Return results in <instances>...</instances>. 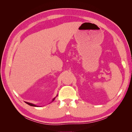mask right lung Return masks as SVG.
Returning a JSON list of instances; mask_svg holds the SVG:
<instances>
[{"mask_svg":"<svg viewBox=\"0 0 132 132\" xmlns=\"http://www.w3.org/2000/svg\"><path fill=\"white\" fill-rule=\"evenodd\" d=\"M55 98H54V99H53V100H52V101H53L54 100H55ZM26 104H28L29 105H30V106H37V107H38V106H37V105H35V104H33L32 103H28V102H26Z\"/></svg>","mask_w":132,"mask_h":132,"instance_id":"1","label":"right lung"}]
</instances>
